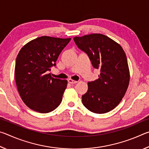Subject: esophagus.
Returning a JSON list of instances; mask_svg holds the SVG:
<instances>
[{
    "mask_svg": "<svg viewBox=\"0 0 149 149\" xmlns=\"http://www.w3.org/2000/svg\"><path fill=\"white\" fill-rule=\"evenodd\" d=\"M68 83H70V84H76V83L77 82V81L73 80V79H69L68 80Z\"/></svg>",
    "mask_w": 149,
    "mask_h": 149,
    "instance_id": "obj_1",
    "label": "esophagus"
}]
</instances>
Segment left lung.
Returning a JSON list of instances; mask_svg holds the SVG:
<instances>
[{"label":"left lung","instance_id":"obj_1","mask_svg":"<svg viewBox=\"0 0 149 149\" xmlns=\"http://www.w3.org/2000/svg\"><path fill=\"white\" fill-rule=\"evenodd\" d=\"M80 50L87 54L93 66L99 69V79L88 82L83 104L91 112L104 114L122 100L130 82L127 60L122 47L109 37L94 33L74 38Z\"/></svg>","mask_w":149,"mask_h":149}]
</instances>
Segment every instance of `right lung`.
I'll use <instances>...</instances> for the list:
<instances>
[{
	"label": "right lung",
	"mask_w": 149,
	"mask_h": 149,
	"mask_svg": "<svg viewBox=\"0 0 149 149\" xmlns=\"http://www.w3.org/2000/svg\"><path fill=\"white\" fill-rule=\"evenodd\" d=\"M71 38L48 36L32 40L22 48L16 60L15 79L22 100L31 110L52 112L58 107L67 81L52 77L48 72Z\"/></svg>",
	"instance_id": "obj_1"
}]
</instances>
